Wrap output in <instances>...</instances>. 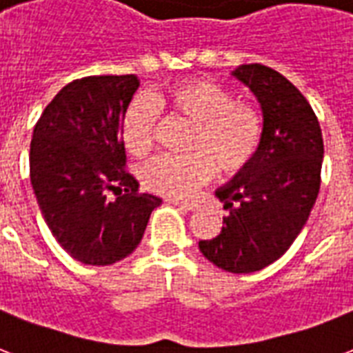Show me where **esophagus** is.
Instances as JSON below:
<instances>
[{
    "label": "esophagus",
    "mask_w": 353,
    "mask_h": 353,
    "mask_svg": "<svg viewBox=\"0 0 353 353\" xmlns=\"http://www.w3.org/2000/svg\"><path fill=\"white\" fill-rule=\"evenodd\" d=\"M174 205L181 207L185 211H196L198 209V203H192V201H172Z\"/></svg>",
    "instance_id": "obj_1"
}]
</instances>
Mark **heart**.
<instances>
[{
	"label": "heart",
	"instance_id": "1",
	"mask_svg": "<svg viewBox=\"0 0 353 353\" xmlns=\"http://www.w3.org/2000/svg\"><path fill=\"white\" fill-rule=\"evenodd\" d=\"M159 111L190 125L183 157H157L142 170L150 190L168 198H187L212 176H236L259 150L263 118L248 99H235L224 85L187 79L133 99L123 112L122 141L129 155L144 159L155 144Z\"/></svg>",
	"mask_w": 353,
	"mask_h": 353
}]
</instances>
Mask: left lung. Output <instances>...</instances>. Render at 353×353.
Segmentation results:
<instances>
[{
  "instance_id": "left-lung-1",
  "label": "left lung",
  "mask_w": 353,
  "mask_h": 353,
  "mask_svg": "<svg viewBox=\"0 0 353 353\" xmlns=\"http://www.w3.org/2000/svg\"><path fill=\"white\" fill-rule=\"evenodd\" d=\"M231 75L259 101L263 137L248 168L214 192L230 212L219 235L198 246L225 272L250 274L278 261L307 222L324 141L309 101L279 72L242 64Z\"/></svg>"
}]
</instances>
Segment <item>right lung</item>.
<instances>
[{"label":"right lung","instance_id":"add662e5","mask_svg":"<svg viewBox=\"0 0 353 353\" xmlns=\"http://www.w3.org/2000/svg\"><path fill=\"white\" fill-rule=\"evenodd\" d=\"M137 75H88L68 83L34 125L29 174L46 224L83 265L122 261L141 244L161 198L141 194L125 170L122 118ZM109 190L117 200L106 198Z\"/></svg>","mask_w":353,"mask_h":353}]
</instances>
